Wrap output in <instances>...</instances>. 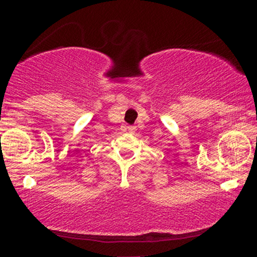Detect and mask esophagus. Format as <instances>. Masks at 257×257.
I'll list each match as a JSON object with an SVG mask.
<instances>
[{"label": "esophagus", "mask_w": 257, "mask_h": 257, "mask_svg": "<svg viewBox=\"0 0 257 257\" xmlns=\"http://www.w3.org/2000/svg\"><path fill=\"white\" fill-rule=\"evenodd\" d=\"M129 132H134L135 131V126H129Z\"/></svg>", "instance_id": "1"}]
</instances>
